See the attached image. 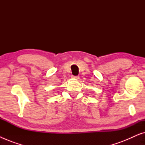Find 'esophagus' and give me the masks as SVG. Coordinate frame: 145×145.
<instances>
[{"mask_svg": "<svg viewBox=\"0 0 145 145\" xmlns=\"http://www.w3.org/2000/svg\"><path fill=\"white\" fill-rule=\"evenodd\" d=\"M71 77H72V78H74V79H78L79 78L78 76H72Z\"/></svg>", "mask_w": 145, "mask_h": 145, "instance_id": "esophagus-1", "label": "esophagus"}]
</instances>
